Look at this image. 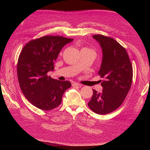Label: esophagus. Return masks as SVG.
Listing matches in <instances>:
<instances>
[{"instance_id": "esophagus-1", "label": "esophagus", "mask_w": 150, "mask_h": 150, "mask_svg": "<svg viewBox=\"0 0 150 150\" xmlns=\"http://www.w3.org/2000/svg\"><path fill=\"white\" fill-rule=\"evenodd\" d=\"M72 86H81V85L80 84L78 83H76V82H72Z\"/></svg>"}]
</instances>
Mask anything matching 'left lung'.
<instances>
[{
  "label": "left lung",
  "mask_w": 150,
  "mask_h": 150,
  "mask_svg": "<svg viewBox=\"0 0 150 150\" xmlns=\"http://www.w3.org/2000/svg\"><path fill=\"white\" fill-rule=\"evenodd\" d=\"M93 38L102 48L103 60L98 74L104 80L101 93L93 89L88 106L95 113L106 115L123 103L132 83L133 67L126 49L114 39L100 34Z\"/></svg>",
  "instance_id": "1"
}]
</instances>
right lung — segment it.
Segmentation results:
<instances>
[{"mask_svg":"<svg viewBox=\"0 0 150 150\" xmlns=\"http://www.w3.org/2000/svg\"><path fill=\"white\" fill-rule=\"evenodd\" d=\"M73 40L46 35L30 40L22 49L17 62L18 81L22 93L34 106L48 111L61 104L71 84L52 79L47 72L54 69V62L62 48Z\"/></svg>","mask_w":150,"mask_h":150,"instance_id":"right-lung-1","label":"right lung"}]
</instances>
